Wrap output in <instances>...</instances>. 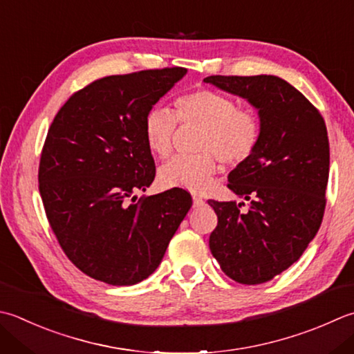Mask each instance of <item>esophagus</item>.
<instances>
[{"mask_svg": "<svg viewBox=\"0 0 354 354\" xmlns=\"http://www.w3.org/2000/svg\"><path fill=\"white\" fill-rule=\"evenodd\" d=\"M203 204H204L203 198L198 196V195H193V207H195V209H198V207H201Z\"/></svg>", "mask_w": 354, "mask_h": 354, "instance_id": "esophagus-1", "label": "esophagus"}]
</instances>
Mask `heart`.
Returning <instances> with one entry per match:
<instances>
[{
  "instance_id": "b5f03b06",
  "label": "heart",
  "mask_w": 354,
  "mask_h": 354,
  "mask_svg": "<svg viewBox=\"0 0 354 354\" xmlns=\"http://www.w3.org/2000/svg\"><path fill=\"white\" fill-rule=\"evenodd\" d=\"M176 113L155 106L144 116L142 131L151 155L167 158L173 150L178 121L201 126L196 155L173 158L159 170L164 187H179L201 192L209 187L219 170V159L225 165H239L258 149L262 124L250 109L238 107L230 96L213 88H196L178 95Z\"/></svg>"
}]
</instances>
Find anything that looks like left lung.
I'll use <instances>...</instances> for the list:
<instances>
[{
  "mask_svg": "<svg viewBox=\"0 0 354 354\" xmlns=\"http://www.w3.org/2000/svg\"><path fill=\"white\" fill-rule=\"evenodd\" d=\"M204 81L259 110L258 149L227 184L250 207L242 212L236 201L209 199L218 214L212 254L228 278L256 286L295 264L319 230L330 170L327 127L319 110L278 76L212 75Z\"/></svg>",
  "mask_w": 354,
  "mask_h": 354,
  "instance_id": "left-lung-1",
  "label": "left lung"
}]
</instances>
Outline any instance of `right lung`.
Wrapping results in <instances>:
<instances>
[{
	"label": "right lung",
	"instance_id": "add662e5",
	"mask_svg": "<svg viewBox=\"0 0 354 354\" xmlns=\"http://www.w3.org/2000/svg\"><path fill=\"white\" fill-rule=\"evenodd\" d=\"M185 72L164 67L95 80L48 127L39 195L62 252L90 278L110 286L149 278L190 210V193L178 187L135 196L156 173L144 116Z\"/></svg>",
	"mask_w": 354,
	"mask_h": 354
}]
</instances>
